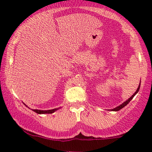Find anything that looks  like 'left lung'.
Here are the masks:
<instances>
[{
    "label": "left lung",
    "mask_w": 152,
    "mask_h": 152,
    "mask_svg": "<svg viewBox=\"0 0 152 152\" xmlns=\"http://www.w3.org/2000/svg\"><path fill=\"white\" fill-rule=\"evenodd\" d=\"M140 85H139L138 87H137V90H136V92H135V93H134V94H133L132 96L131 97H130L129 99H128V100H126V101L125 102H124V103L122 104H121L120 106H118V107H115V108L113 109V110H112V111H118V110H120L121 109H122V108H123V107H125L126 105H127V104H128L129 103V102H130V101H131L132 99H133V97H134V96H135L136 94H137V92L139 91V90H140Z\"/></svg>",
    "instance_id": "left-lung-1"
}]
</instances>
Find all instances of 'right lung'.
<instances>
[{
	"mask_svg": "<svg viewBox=\"0 0 152 152\" xmlns=\"http://www.w3.org/2000/svg\"><path fill=\"white\" fill-rule=\"evenodd\" d=\"M59 108H56V109H53V110H33L34 112H35L36 113H37V114H50V113H54L55 111H56V110H59Z\"/></svg>",
	"mask_w": 152,
	"mask_h": 152,
	"instance_id": "obj_1",
	"label": "right lung"
}]
</instances>
